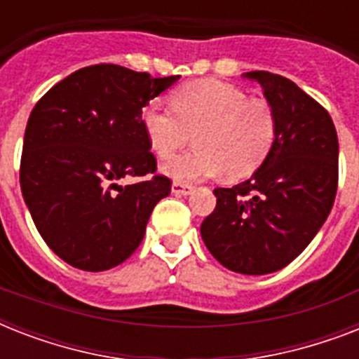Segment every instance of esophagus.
Returning <instances> with one entry per match:
<instances>
[{
  "label": "esophagus",
  "mask_w": 359,
  "mask_h": 359,
  "mask_svg": "<svg viewBox=\"0 0 359 359\" xmlns=\"http://www.w3.org/2000/svg\"><path fill=\"white\" fill-rule=\"evenodd\" d=\"M191 190L194 188L190 184H184V182H173V186H171V191L175 196H190Z\"/></svg>",
  "instance_id": "1"
}]
</instances>
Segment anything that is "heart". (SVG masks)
I'll list each match as a JSON object with an SVG mask.
<instances>
[{"instance_id": "b5f03b06", "label": "heart", "mask_w": 359, "mask_h": 359, "mask_svg": "<svg viewBox=\"0 0 359 359\" xmlns=\"http://www.w3.org/2000/svg\"><path fill=\"white\" fill-rule=\"evenodd\" d=\"M173 108L158 100L141 109V126L160 158H169L190 141L191 151L169 160L163 173L179 182H197L224 173L240 180L261 168L278 137V117L266 100L248 98L242 89L219 80L186 83L173 93Z\"/></svg>"}]
</instances>
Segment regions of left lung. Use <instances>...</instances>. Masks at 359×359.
Listing matches in <instances>:
<instances>
[{"instance_id":"left-lung-1","label":"left lung","mask_w":359,"mask_h":359,"mask_svg":"<svg viewBox=\"0 0 359 359\" xmlns=\"http://www.w3.org/2000/svg\"><path fill=\"white\" fill-rule=\"evenodd\" d=\"M278 117L272 152L250 179L216 188L201 225L214 259L233 272L262 276L292 262L323 227L337 191V132L328 111L283 76L253 70Z\"/></svg>"}]
</instances>
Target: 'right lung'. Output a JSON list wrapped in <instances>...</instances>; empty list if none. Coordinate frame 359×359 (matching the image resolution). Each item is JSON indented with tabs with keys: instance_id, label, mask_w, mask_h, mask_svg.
I'll use <instances>...</instances> for the list:
<instances>
[{
	"instance_id": "add662e5",
	"label": "right lung",
	"mask_w": 359,
	"mask_h": 359,
	"mask_svg": "<svg viewBox=\"0 0 359 359\" xmlns=\"http://www.w3.org/2000/svg\"><path fill=\"white\" fill-rule=\"evenodd\" d=\"M179 76L152 78L119 65L72 72L36 102L25 126L22 196L50 250L70 266L102 272L128 259L171 182L124 177L156 171L141 109Z\"/></svg>"
}]
</instances>
